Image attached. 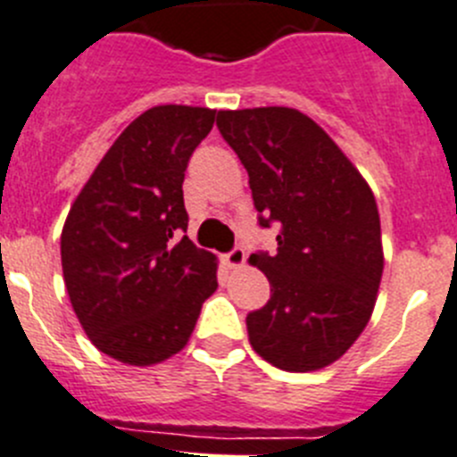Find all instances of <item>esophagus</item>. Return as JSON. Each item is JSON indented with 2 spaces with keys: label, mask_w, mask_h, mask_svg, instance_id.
<instances>
[{
  "label": "esophagus",
  "mask_w": 457,
  "mask_h": 457,
  "mask_svg": "<svg viewBox=\"0 0 457 457\" xmlns=\"http://www.w3.org/2000/svg\"><path fill=\"white\" fill-rule=\"evenodd\" d=\"M225 263H228L229 268H238L245 263V250L241 248V245H234L229 253H225Z\"/></svg>",
  "instance_id": "esophagus-1"
}]
</instances>
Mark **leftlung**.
Returning a JSON list of instances; mask_svg holds the SVG:
<instances>
[{
    "label": "left lung",
    "instance_id": "left-lung-1",
    "mask_svg": "<svg viewBox=\"0 0 457 457\" xmlns=\"http://www.w3.org/2000/svg\"><path fill=\"white\" fill-rule=\"evenodd\" d=\"M216 126L248 170L259 225H279L277 253L250 254L270 281V300L245 318L250 345L287 372L325 368L352 347L377 302V200L334 139L297 110H223Z\"/></svg>",
    "mask_w": 457,
    "mask_h": 457
}]
</instances>
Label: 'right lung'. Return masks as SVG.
Returning <instances> with one entry per match:
<instances>
[{"mask_svg": "<svg viewBox=\"0 0 457 457\" xmlns=\"http://www.w3.org/2000/svg\"><path fill=\"white\" fill-rule=\"evenodd\" d=\"M216 110L157 105L110 146L61 237L65 287L108 356L153 365L180 352L216 291V259L187 237L182 182Z\"/></svg>", "mask_w": 457, "mask_h": 457, "instance_id": "right-lung-1", "label": "right lung"}]
</instances>
